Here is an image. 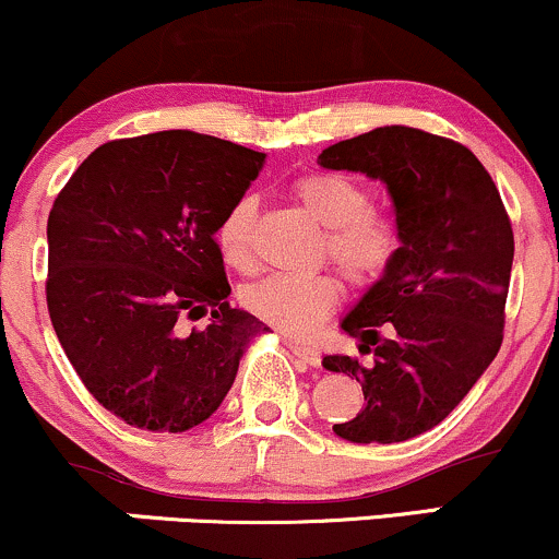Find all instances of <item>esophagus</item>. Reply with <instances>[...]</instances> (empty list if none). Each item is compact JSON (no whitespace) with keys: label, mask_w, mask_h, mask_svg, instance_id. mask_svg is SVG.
Here are the masks:
<instances>
[{"label":"esophagus","mask_w":559,"mask_h":559,"mask_svg":"<svg viewBox=\"0 0 559 559\" xmlns=\"http://www.w3.org/2000/svg\"><path fill=\"white\" fill-rule=\"evenodd\" d=\"M286 346L294 352V355L299 357L301 362H307V365H318L320 362V352L316 349V346H310V344H305V342H297V338H288Z\"/></svg>","instance_id":"34e87169"}]
</instances>
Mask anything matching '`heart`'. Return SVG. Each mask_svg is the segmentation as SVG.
I'll return each instance as SVG.
<instances>
[{
    "instance_id": "1",
    "label": "heart",
    "mask_w": 559,
    "mask_h": 559,
    "mask_svg": "<svg viewBox=\"0 0 559 559\" xmlns=\"http://www.w3.org/2000/svg\"><path fill=\"white\" fill-rule=\"evenodd\" d=\"M294 197L320 226H325V254L352 286H373L391 271L402 252L400 226L370 207V194L352 178L336 173H307L294 181ZM258 202L239 197L217 221L215 241L226 265L252 271ZM342 297L336 275L273 273L241 292V301L254 318L273 329L305 336L316 331Z\"/></svg>"
}]
</instances>
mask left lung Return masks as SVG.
<instances>
[{"label":"left lung","mask_w":559,"mask_h":559,"mask_svg":"<svg viewBox=\"0 0 559 559\" xmlns=\"http://www.w3.org/2000/svg\"><path fill=\"white\" fill-rule=\"evenodd\" d=\"M318 163L386 183L402 234L391 271L342 320L373 362L323 357L365 394L360 413L333 431L355 444L407 441L439 426L502 346L510 217L478 157L420 128H376L323 150Z\"/></svg>","instance_id":"1"}]
</instances>
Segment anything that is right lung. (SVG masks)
<instances>
[{
  "label": "right lung",
  "mask_w": 559,
  "mask_h": 559,
  "mask_svg": "<svg viewBox=\"0 0 559 559\" xmlns=\"http://www.w3.org/2000/svg\"><path fill=\"white\" fill-rule=\"evenodd\" d=\"M265 155L194 131L115 139L52 204L47 307L88 394L128 426L181 433L234 386L265 323L228 305L215 228ZM211 316L181 334L180 320Z\"/></svg>",
  "instance_id": "1"
}]
</instances>
